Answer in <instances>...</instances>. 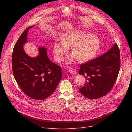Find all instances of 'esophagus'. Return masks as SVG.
<instances>
[{
    "label": "esophagus",
    "mask_w": 132,
    "mask_h": 132,
    "mask_svg": "<svg viewBox=\"0 0 132 132\" xmlns=\"http://www.w3.org/2000/svg\"><path fill=\"white\" fill-rule=\"evenodd\" d=\"M69 72L72 74H76L77 72L75 70V68H71V67H69Z\"/></svg>",
    "instance_id": "esophagus-1"
}]
</instances>
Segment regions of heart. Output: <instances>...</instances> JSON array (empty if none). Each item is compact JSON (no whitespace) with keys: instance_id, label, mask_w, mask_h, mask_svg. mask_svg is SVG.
<instances>
[{"instance_id":"heart-1","label":"heart","mask_w":132,"mask_h":132,"mask_svg":"<svg viewBox=\"0 0 132 132\" xmlns=\"http://www.w3.org/2000/svg\"><path fill=\"white\" fill-rule=\"evenodd\" d=\"M61 41L55 42L53 45L55 59L58 62L62 61L67 52L68 47L71 46L72 54L67 60L69 63L76 59L79 62L91 59L97 53L100 43L97 35L76 30L64 34Z\"/></svg>"}]
</instances>
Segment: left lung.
Here are the masks:
<instances>
[{
    "label": "left lung",
    "instance_id": "1",
    "mask_svg": "<svg viewBox=\"0 0 132 132\" xmlns=\"http://www.w3.org/2000/svg\"><path fill=\"white\" fill-rule=\"evenodd\" d=\"M80 68L79 74L86 80L79 89L80 92L89 99L104 96L113 87L120 68V52L117 44L101 56L81 64Z\"/></svg>",
    "mask_w": 132,
    "mask_h": 132
}]
</instances>
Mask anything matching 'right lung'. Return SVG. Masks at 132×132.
<instances>
[{
  "label": "right lung",
  "instance_id": "right-lung-1",
  "mask_svg": "<svg viewBox=\"0 0 132 132\" xmlns=\"http://www.w3.org/2000/svg\"><path fill=\"white\" fill-rule=\"evenodd\" d=\"M29 27L16 41L12 55L14 77L21 89L28 97L35 100H44L55 90L62 77L61 67L54 64L47 56V49L39 48V54L31 57L24 52Z\"/></svg>",
  "mask_w": 132,
  "mask_h": 132
}]
</instances>
